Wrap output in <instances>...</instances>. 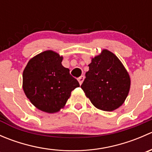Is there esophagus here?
I'll use <instances>...</instances> for the list:
<instances>
[{"mask_svg": "<svg viewBox=\"0 0 152 152\" xmlns=\"http://www.w3.org/2000/svg\"><path fill=\"white\" fill-rule=\"evenodd\" d=\"M84 79H85V76H80V77L78 79V81H79V84H80V85H82V82H84Z\"/></svg>", "mask_w": 152, "mask_h": 152, "instance_id": "1", "label": "esophagus"}]
</instances>
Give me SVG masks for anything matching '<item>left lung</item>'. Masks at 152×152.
Returning a JSON list of instances; mask_svg holds the SVG:
<instances>
[{
    "label": "left lung",
    "instance_id": "1",
    "mask_svg": "<svg viewBox=\"0 0 152 152\" xmlns=\"http://www.w3.org/2000/svg\"><path fill=\"white\" fill-rule=\"evenodd\" d=\"M81 87L99 110L111 112L120 107L129 94L131 80L120 59L104 49L92 58Z\"/></svg>",
    "mask_w": 152,
    "mask_h": 152
}]
</instances>
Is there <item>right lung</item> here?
Returning a JSON list of instances; mask_svg holds the SVG:
<instances>
[{"label":"right lung","instance_id":"right-lung-1","mask_svg":"<svg viewBox=\"0 0 152 152\" xmlns=\"http://www.w3.org/2000/svg\"><path fill=\"white\" fill-rule=\"evenodd\" d=\"M63 57L48 50L32 57L23 73V89L38 110L55 113L64 108L72 90L79 87L70 70L62 65Z\"/></svg>","mask_w":152,"mask_h":152}]
</instances>
